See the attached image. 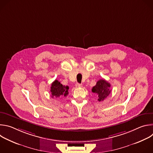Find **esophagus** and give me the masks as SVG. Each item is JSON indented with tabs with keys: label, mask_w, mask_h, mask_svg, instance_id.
<instances>
[{
	"label": "esophagus",
	"mask_w": 153,
	"mask_h": 153,
	"mask_svg": "<svg viewBox=\"0 0 153 153\" xmlns=\"http://www.w3.org/2000/svg\"><path fill=\"white\" fill-rule=\"evenodd\" d=\"M76 86L77 87V88H80V87H82V84H80L79 83H77L76 84Z\"/></svg>",
	"instance_id": "esophagus-1"
}]
</instances>
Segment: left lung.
<instances>
[{"label": "left lung", "mask_w": 153, "mask_h": 153, "mask_svg": "<svg viewBox=\"0 0 153 153\" xmlns=\"http://www.w3.org/2000/svg\"><path fill=\"white\" fill-rule=\"evenodd\" d=\"M111 85L105 79L98 80L96 85L93 87L92 92L97 96L98 101H103L106 97L110 94Z\"/></svg>", "instance_id": "obj_1"}]
</instances>
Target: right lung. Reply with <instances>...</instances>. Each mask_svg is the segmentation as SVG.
Returning a JSON list of instances; mask_svg holds the SVG:
<instances>
[{
	"instance_id": "1",
	"label": "right lung",
	"mask_w": 153,
	"mask_h": 153,
	"mask_svg": "<svg viewBox=\"0 0 153 153\" xmlns=\"http://www.w3.org/2000/svg\"><path fill=\"white\" fill-rule=\"evenodd\" d=\"M69 87L64 86L57 80H55L51 84V93L52 98H58L60 96H67L68 94Z\"/></svg>"
}]
</instances>
